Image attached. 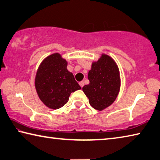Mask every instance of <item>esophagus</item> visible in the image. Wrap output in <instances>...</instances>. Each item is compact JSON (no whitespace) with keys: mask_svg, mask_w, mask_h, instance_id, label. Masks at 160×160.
Here are the masks:
<instances>
[{"mask_svg":"<svg viewBox=\"0 0 160 160\" xmlns=\"http://www.w3.org/2000/svg\"><path fill=\"white\" fill-rule=\"evenodd\" d=\"M79 85H80L81 88H82V87L84 86V85H85V84H84V82H83V81H81V82H79Z\"/></svg>","mask_w":160,"mask_h":160,"instance_id":"1","label":"esophagus"}]
</instances>
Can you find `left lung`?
Segmentation results:
<instances>
[{
  "label": "left lung",
  "mask_w": 160,
  "mask_h": 160,
  "mask_svg": "<svg viewBox=\"0 0 160 160\" xmlns=\"http://www.w3.org/2000/svg\"><path fill=\"white\" fill-rule=\"evenodd\" d=\"M89 85L82 88L94 109L102 111L112 105L117 97L121 86L120 73L114 60L107 54H102L93 62L88 72Z\"/></svg>",
  "instance_id": "left-lung-1"
}]
</instances>
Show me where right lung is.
Segmentation results:
<instances>
[{
  "label": "right lung",
  "instance_id": "1",
  "mask_svg": "<svg viewBox=\"0 0 160 160\" xmlns=\"http://www.w3.org/2000/svg\"><path fill=\"white\" fill-rule=\"evenodd\" d=\"M67 66L66 59L55 53L44 58L38 68L35 88L41 101L50 109L63 107L70 94L81 89Z\"/></svg>",
  "mask_w": 160,
  "mask_h": 160
}]
</instances>
